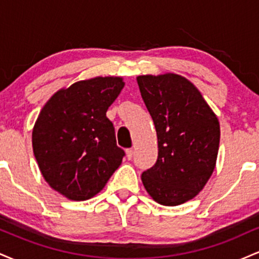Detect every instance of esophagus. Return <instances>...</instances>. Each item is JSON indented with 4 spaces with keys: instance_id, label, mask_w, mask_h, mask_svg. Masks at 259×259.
Instances as JSON below:
<instances>
[{
    "instance_id": "obj_1",
    "label": "esophagus",
    "mask_w": 259,
    "mask_h": 259,
    "mask_svg": "<svg viewBox=\"0 0 259 259\" xmlns=\"http://www.w3.org/2000/svg\"><path fill=\"white\" fill-rule=\"evenodd\" d=\"M125 154H126V158L127 159H132L133 158V154H134L133 148H127V150L125 151Z\"/></svg>"
}]
</instances>
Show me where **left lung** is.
I'll use <instances>...</instances> for the list:
<instances>
[{
	"label": "left lung",
	"instance_id": "8db88e82",
	"mask_svg": "<svg viewBox=\"0 0 259 259\" xmlns=\"http://www.w3.org/2000/svg\"><path fill=\"white\" fill-rule=\"evenodd\" d=\"M136 80L158 141V158L142 173V184L157 203L179 206L200 194L214 170L218 117L185 76L148 74Z\"/></svg>",
	"mask_w": 259,
	"mask_h": 259
}]
</instances>
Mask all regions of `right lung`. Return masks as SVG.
Listing matches in <instances>:
<instances>
[{"label":"right lung","instance_id":"1","mask_svg":"<svg viewBox=\"0 0 259 259\" xmlns=\"http://www.w3.org/2000/svg\"><path fill=\"white\" fill-rule=\"evenodd\" d=\"M121 76H95L59 89L32 127V151L46 183L68 200L96 196L124 151L106 113L123 90Z\"/></svg>","mask_w":259,"mask_h":259}]
</instances>
